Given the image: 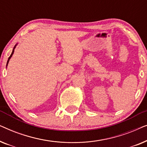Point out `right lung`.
Returning a JSON list of instances; mask_svg holds the SVG:
<instances>
[{
	"mask_svg": "<svg viewBox=\"0 0 147 147\" xmlns=\"http://www.w3.org/2000/svg\"><path fill=\"white\" fill-rule=\"evenodd\" d=\"M15 47H16V45L15 46V47H14V49H13V52H12V53H11V55H10V57H9V60H8L7 61V64H8V63H9V59H11V57H12V55H13V53H14V49H15Z\"/></svg>",
	"mask_w": 147,
	"mask_h": 147,
	"instance_id": "right-lung-1",
	"label": "right lung"
}]
</instances>
